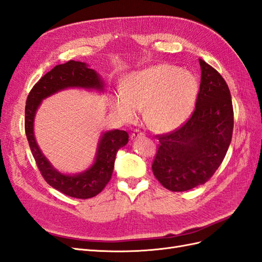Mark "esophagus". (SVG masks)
<instances>
[{"mask_svg":"<svg viewBox=\"0 0 262 262\" xmlns=\"http://www.w3.org/2000/svg\"><path fill=\"white\" fill-rule=\"evenodd\" d=\"M144 136H145V134L141 133L140 130H134V133L130 135V139L132 140H136V139L141 138V137H144Z\"/></svg>","mask_w":262,"mask_h":262,"instance_id":"1","label":"esophagus"}]
</instances>
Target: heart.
<instances>
[{"label":"heart","instance_id":"1","mask_svg":"<svg viewBox=\"0 0 262 262\" xmlns=\"http://www.w3.org/2000/svg\"><path fill=\"white\" fill-rule=\"evenodd\" d=\"M199 82L194 74L170 64H157L130 73L112 106L124 123H133L144 108L152 129L167 133L183 125L195 107Z\"/></svg>","mask_w":262,"mask_h":262}]
</instances>
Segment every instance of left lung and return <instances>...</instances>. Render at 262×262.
I'll return each instance as SVG.
<instances>
[{
  "mask_svg": "<svg viewBox=\"0 0 262 262\" xmlns=\"http://www.w3.org/2000/svg\"><path fill=\"white\" fill-rule=\"evenodd\" d=\"M201 84L191 118L181 128L159 137L152 172L170 191L204 184L225 158L234 128V112L225 80L199 59Z\"/></svg>",
  "mask_w": 262,
  "mask_h": 262,
  "instance_id": "8db88e82",
  "label": "left lung"
}]
</instances>
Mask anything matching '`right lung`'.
<instances>
[{"label": "right lung", "instance_id": "add662e5", "mask_svg": "<svg viewBox=\"0 0 262 262\" xmlns=\"http://www.w3.org/2000/svg\"><path fill=\"white\" fill-rule=\"evenodd\" d=\"M68 89H83L103 93L105 84L100 74L85 62L70 60L56 66L37 82L25 107V132L32 154L46 182L66 195L89 199L99 194L113 173L116 154L128 143V134L113 129L101 134L91 166L78 173H63L52 166L36 141L35 117L43 100Z\"/></svg>", "mask_w": 262, "mask_h": 262}]
</instances>
